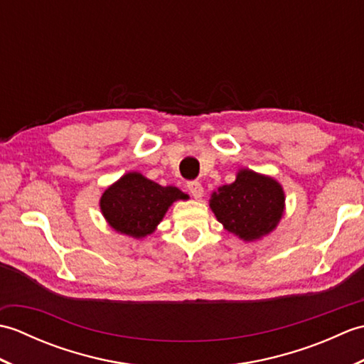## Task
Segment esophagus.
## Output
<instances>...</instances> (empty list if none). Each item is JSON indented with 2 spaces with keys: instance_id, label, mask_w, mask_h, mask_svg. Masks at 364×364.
<instances>
[{
  "instance_id": "esophagus-1",
  "label": "esophagus",
  "mask_w": 364,
  "mask_h": 364,
  "mask_svg": "<svg viewBox=\"0 0 364 364\" xmlns=\"http://www.w3.org/2000/svg\"><path fill=\"white\" fill-rule=\"evenodd\" d=\"M188 189H189V192H191V196L194 197V198H202V196H203V188H202V184H200L198 181H191V183H188Z\"/></svg>"
}]
</instances>
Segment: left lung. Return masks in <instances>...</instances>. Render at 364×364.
I'll return each mask as SVG.
<instances>
[{
  "instance_id": "1",
  "label": "left lung",
  "mask_w": 364,
  "mask_h": 364,
  "mask_svg": "<svg viewBox=\"0 0 364 364\" xmlns=\"http://www.w3.org/2000/svg\"><path fill=\"white\" fill-rule=\"evenodd\" d=\"M284 191L275 178L239 168L236 180L214 191L210 208L223 228L245 242L272 233L284 214Z\"/></svg>"
}]
</instances>
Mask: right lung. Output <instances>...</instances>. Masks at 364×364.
<instances>
[{"mask_svg": "<svg viewBox=\"0 0 364 364\" xmlns=\"http://www.w3.org/2000/svg\"><path fill=\"white\" fill-rule=\"evenodd\" d=\"M189 198L175 186H161L139 172H128L106 188L100 198L105 220L120 235H151L178 200Z\"/></svg>", "mask_w": 364, "mask_h": 364, "instance_id": "add662e5", "label": "right lung"}]
</instances>
